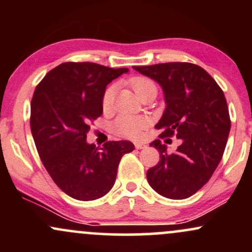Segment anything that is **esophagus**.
Here are the masks:
<instances>
[{"label":"esophagus","instance_id":"obj_1","mask_svg":"<svg viewBox=\"0 0 252 252\" xmlns=\"http://www.w3.org/2000/svg\"><path fill=\"white\" fill-rule=\"evenodd\" d=\"M147 144L143 143V142H135V148L136 149H143L146 148Z\"/></svg>","mask_w":252,"mask_h":252}]
</instances>
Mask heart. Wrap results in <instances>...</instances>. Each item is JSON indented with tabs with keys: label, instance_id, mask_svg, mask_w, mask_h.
<instances>
[{
	"label": "heart",
	"instance_id": "1",
	"mask_svg": "<svg viewBox=\"0 0 252 252\" xmlns=\"http://www.w3.org/2000/svg\"><path fill=\"white\" fill-rule=\"evenodd\" d=\"M132 88H134L135 92L138 94L144 91L146 89L155 86V84L150 79L147 78H135L131 82ZM115 94V88L110 86L105 90L103 96V108L108 109L111 105L112 99H114ZM148 120L143 116H131V115H122V116L117 117V120L114 123V130L116 134L123 137L128 138H138L142 135L143 130L148 126Z\"/></svg>",
	"mask_w": 252,
	"mask_h": 252
}]
</instances>
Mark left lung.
I'll return each mask as SVG.
<instances>
[{
  "label": "left lung",
  "instance_id": "left-lung-1",
  "mask_svg": "<svg viewBox=\"0 0 252 252\" xmlns=\"http://www.w3.org/2000/svg\"><path fill=\"white\" fill-rule=\"evenodd\" d=\"M134 70L162 88L166 109L155 126L162 131L160 138L175 135L181 140L173 154L160 140L150 143L160 153V161L148 169L147 180L166 198H189L210 180L224 154L231 128L224 92L204 68L190 63L134 66Z\"/></svg>",
  "mask_w": 252,
  "mask_h": 252
}]
</instances>
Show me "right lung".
Segmentation results:
<instances>
[{
    "mask_svg": "<svg viewBox=\"0 0 252 252\" xmlns=\"http://www.w3.org/2000/svg\"><path fill=\"white\" fill-rule=\"evenodd\" d=\"M128 68L94 63H63L51 70L34 91L31 130L48 174L77 200H94L114 186L121 158L135 149L129 141L98 148L86 142L90 123L103 114L106 86Z\"/></svg>",
    "mask_w": 252,
    "mask_h": 252,
    "instance_id": "1",
    "label": "right lung"
}]
</instances>
